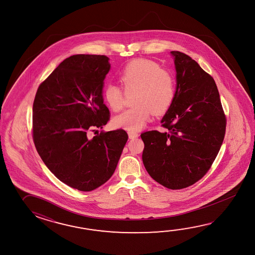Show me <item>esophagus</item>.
I'll use <instances>...</instances> for the list:
<instances>
[{"instance_id": "obj_1", "label": "esophagus", "mask_w": 255, "mask_h": 255, "mask_svg": "<svg viewBox=\"0 0 255 255\" xmlns=\"http://www.w3.org/2000/svg\"><path fill=\"white\" fill-rule=\"evenodd\" d=\"M137 133L136 132H132V131H130L128 132V136H129L130 139H134L135 137H137Z\"/></svg>"}]
</instances>
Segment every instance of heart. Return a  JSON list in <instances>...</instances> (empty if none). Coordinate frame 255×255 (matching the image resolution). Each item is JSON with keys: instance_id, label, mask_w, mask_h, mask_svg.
<instances>
[{"instance_id": "heart-1", "label": "heart", "mask_w": 255, "mask_h": 255, "mask_svg": "<svg viewBox=\"0 0 255 255\" xmlns=\"http://www.w3.org/2000/svg\"><path fill=\"white\" fill-rule=\"evenodd\" d=\"M121 87L109 84L103 91L109 109L119 112L124 107L127 96L133 97L134 108L117 116L113 125L135 132L142 129L150 120L152 111L163 114L172 106L176 97L174 76L157 63L147 59L129 62L119 75Z\"/></svg>"}]
</instances>
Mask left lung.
Segmentation results:
<instances>
[{"label":"left lung","mask_w":255,"mask_h":255,"mask_svg":"<svg viewBox=\"0 0 255 255\" xmlns=\"http://www.w3.org/2000/svg\"><path fill=\"white\" fill-rule=\"evenodd\" d=\"M177 72L176 97L161 123L167 132L146 131L142 160L147 173L170 190L202 179L215 160L225 135L226 117L211 75L195 60L171 51Z\"/></svg>","instance_id":"1"}]
</instances>
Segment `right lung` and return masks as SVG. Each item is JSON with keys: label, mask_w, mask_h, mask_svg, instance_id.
<instances>
[{"label": "right lung", "mask_w": 255, "mask_h": 255, "mask_svg": "<svg viewBox=\"0 0 255 255\" xmlns=\"http://www.w3.org/2000/svg\"><path fill=\"white\" fill-rule=\"evenodd\" d=\"M109 58L75 54L39 86L33 106V139L46 167L71 188L91 191L114 173L128 138L124 129L87 134L110 119L103 81Z\"/></svg>", "instance_id": "1"}]
</instances>
